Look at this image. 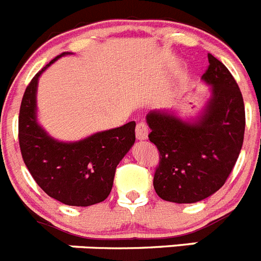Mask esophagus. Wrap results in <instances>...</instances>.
<instances>
[{
	"label": "esophagus",
	"instance_id": "34e87169",
	"mask_svg": "<svg viewBox=\"0 0 261 261\" xmlns=\"http://www.w3.org/2000/svg\"><path fill=\"white\" fill-rule=\"evenodd\" d=\"M135 134H137V139L146 140L148 138V126L144 122H139L135 128Z\"/></svg>",
	"mask_w": 261,
	"mask_h": 261
}]
</instances>
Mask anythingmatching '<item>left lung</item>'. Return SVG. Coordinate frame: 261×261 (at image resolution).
I'll list each match as a JSON object with an SVG mask.
<instances>
[{
	"label": "left lung",
	"mask_w": 261,
	"mask_h": 261,
	"mask_svg": "<svg viewBox=\"0 0 261 261\" xmlns=\"http://www.w3.org/2000/svg\"><path fill=\"white\" fill-rule=\"evenodd\" d=\"M202 80L212 96L201 115L184 121L167 110L147 114L148 138L160 162L153 188L162 199L194 203L221 189L243 146L246 113L237 81L223 63L209 54Z\"/></svg>",
	"instance_id": "1"
}]
</instances>
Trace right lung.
Returning <instances> with one entry per match:
<instances>
[{
    "label": "right lung",
    "instance_id": "add662e5",
    "mask_svg": "<svg viewBox=\"0 0 261 261\" xmlns=\"http://www.w3.org/2000/svg\"><path fill=\"white\" fill-rule=\"evenodd\" d=\"M64 52L34 76L22 98L18 139L31 176L49 197L69 206L102 202L112 192L117 165L135 142V122L101 131L79 142H59L36 119L39 76Z\"/></svg>",
    "mask_w": 261,
    "mask_h": 261
}]
</instances>
